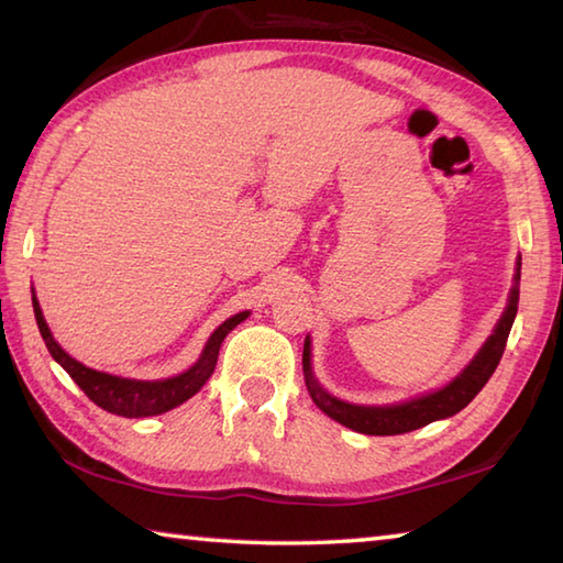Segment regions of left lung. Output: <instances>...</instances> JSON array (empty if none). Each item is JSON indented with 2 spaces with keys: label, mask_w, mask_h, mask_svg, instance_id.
<instances>
[{
  "label": "left lung",
  "mask_w": 563,
  "mask_h": 563,
  "mask_svg": "<svg viewBox=\"0 0 563 563\" xmlns=\"http://www.w3.org/2000/svg\"><path fill=\"white\" fill-rule=\"evenodd\" d=\"M519 271H522V261H517V273H515V285L509 290L507 308L499 317L495 332L489 334V340L483 344V350L475 354V360L470 362L463 372H460L455 379L438 388L433 394L411 398V401L394 404V406H356L346 404L327 394L324 388L317 384L310 364V336L305 340L302 350V372H305V384H308V391L312 401L317 404L320 411H324L336 423L352 428L356 433L364 435H398L416 431V428H423L433 421H441V418L455 416L457 411L473 401L479 394V388L487 384L489 376L495 374L499 360H503V352L507 346L509 330H512V322L517 317V305H519Z\"/></svg>",
  "instance_id": "left-lung-1"
}]
</instances>
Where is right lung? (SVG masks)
I'll list each match as a JSON object with an SVG mask.
<instances>
[{
  "label": "right lung",
  "mask_w": 563,
  "mask_h": 563,
  "mask_svg": "<svg viewBox=\"0 0 563 563\" xmlns=\"http://www.w3.org/2000/svg\"><path fill=\"white\" fill-rule=\"evenodd\" d=\"M32 302H34L38 332L44 336L51 356L64 366L70 379L80 386V391H84L90 401L108 413L125 416V418H147V416L167 413L172 408H177L179 404H184L187 398L197 394L213 374L221 342L227 340V334L233 330V327L241 324L249 317V312H239L229 317L223 324H219L217 332L209 336V342L203 346L197 364L189 366L184 374L172 376V379H162V382H137V379H122V376L88 369V366L76 362L74 356L60 350V344L54 340V334H51L44 314H41L36 295L32 298Z\"/></svg>",
  "instance_id": "obj_1"
}]
</instances>
